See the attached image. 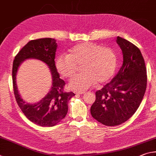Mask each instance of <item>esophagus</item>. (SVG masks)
<instances>
[{"mask_svg": "<svg viewBox=\"0 0 156 156\" xmlns=\"http://www.w3.org/2000/svg\"><path fill=\"white\" fill-rule=\"evenodd\" d=\"M85 91H75V94H83L85 93Z\"/></svg>", "mask_w": 156, "mask_h": 156, "instance_id": "1", "label": "esophagus"}]
</instances>
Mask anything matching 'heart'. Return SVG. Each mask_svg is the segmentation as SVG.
<instances>
[{"label": "heart", "instance_id": "1", "mask_svg": "<svg viewBox=\"0 0 156 156\" xmlns=\"http://www.w3.org/2000/svg\"><path fill=\"white\" fill-rule=\"evenodd\" d=\"M83 73L70 81L73 89L84 90L98 83H105L110 80L117 66V56L112 48L92 42L75 45L68 55L57 57L55 66L62 76L70 79L81 66Z\"/></svg>", "mask_w": 156, "mask_h": 156}]
</instances>
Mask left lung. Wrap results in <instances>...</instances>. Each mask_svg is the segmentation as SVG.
<instances>
[{
  "mask_svg": "<svg viewBox=\"0 0 156 156\" xmlns=\"http://www.w3.org/2000/svg\"><path fill=\"white\" fill-rule=\"evenodd\" d=\"M123 62L110 83L96 92L91 106L92 116L107 126H116L131 118L138 110L145 93L147 68L137 46L118 36Z\"/></svg>",
  "mask_w": 156,
  "mask_h": 156,
  "instance_id": "obj_1",
  "label": "left lung"
}]
</instances>
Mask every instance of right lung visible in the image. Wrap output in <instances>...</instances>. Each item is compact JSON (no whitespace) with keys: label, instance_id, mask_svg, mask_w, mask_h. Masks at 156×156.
Returning <instances> with one entry per match:
<instances>
[{"label":"right lung","instance_id":"add662e5","mask_svg":"<svg viewBox=\"0 0 156 156\" xmlns=\"http://www.w3.org/2000/svg\"><path fill=\"white\" fill-rule=\"evenodd\" d=\"M57 48L53 38H40L29 41L16 55L13 62L12 80L15 98L22 112L30 121L42 127H53L65 118L68 112V101L75 94L64 90L65 82L59 78L55 62ZM29 58L40 59L50 68L52 86L48 95L38 103L29 105L24 102L19 94L16 86V74L19 66Z\"/></svg>","mask_w":156,"mask_h":156}]
</instances>
